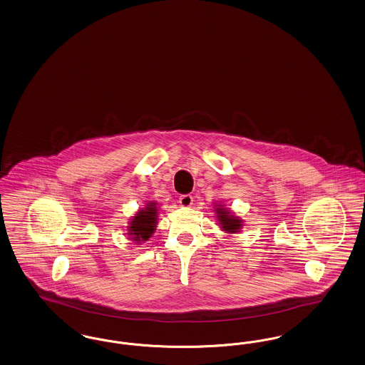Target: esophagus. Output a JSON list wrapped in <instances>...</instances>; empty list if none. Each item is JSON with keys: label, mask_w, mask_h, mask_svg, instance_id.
I'll list each match as a JSON object with an SVG mask.
<instances>
[{"label": "esophagus", "mask_w": 365, "mask_h": 365, "mask_svg": "<svg viewBox=\"0 0 365 365\" xmlns=\"http://www.w3.org/2000/svg\"><path fill=\"white\" fill-rule=\"evenodd\" d=\"M192 197H191L190 194H183V195H180V198H179V204H180V207H183V208H189L192 205Z\"/></svg>", "instance_id": "1"}]
</instances>
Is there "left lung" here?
I'll list each match as a JSON object with an SVG mask.
<instances>
[{"label": "left lung", "instance_id": "obj_1", "mask_svg": "<svg viewBox=\"0 0 365 365\" xmlns=\"http://www.w3.org/2000/svg\"><path fill=\"white\" fill-rule=\"evenodd\" d=\"M215 207H216L215 208L216 217L219 220L222 230L230 234L240 232V230L242 228L243 220H241L238 216H234V213H231L230 209L225 208L223 205H215Z\"/></svg>", "mask_w": 365, "mask_h": 365}]
</instances>
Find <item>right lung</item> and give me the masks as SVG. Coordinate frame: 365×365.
<instances>
[{
	"mask_svg": "<svg viewBox=\"0 0 365 365\" xmlns=\"http://www.w3.org/2000/svg\"><path fill=\"white\" fill-rule=\"evenodd\" d=\"M156 225L157 204L149 201L145 208L139 209L135 216H133L128 226V235H131V240L135 242H145L155 232Z\"/></svg>",
	"mask_w": 365,
	"mask_h": 365,
	"instance_id": "obj_1",
	"label": "right lung"
}]
</instances>
